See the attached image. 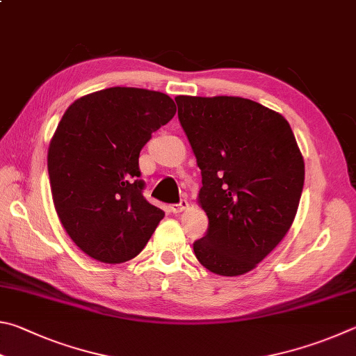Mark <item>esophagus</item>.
Wrapping results in <instances>:
<instances>
[{"mask_svg": "<svg viewBox=\"0 0 356 356\" xmlns=\"http://www.w3.org/2000/svg\"><path fill=\"white\" fill-rule=\"evenodd\" d=\"M189 208V203H188V200H181L179 203H173V204H170V211L173 214H179V213H183L184 209H188Z\"/></svg>", "mask_w": 356, "mask_h": 356, "instance_id": "34e87169", "label": "esophagus"}]
</instances>
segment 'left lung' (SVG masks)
<instances>
[{
    "label": "left lung",
    "mask_w": 356,
    "mask_h": 356,
    "mask_svg": "<svg viewBox=\"0 0 356 356\" xmlns=\"http://www.w3.org/2000/svg\"><path fill=\"white\" fill-rule=\"evenodd\" d=\"M202 170L198 202L209 219L194 242L208 270L238 277L261 263L294 222L305 164L286 118L241 97L175 98Z\"/></svg>",
    "instance_id": "left-lung-1"
}]
</instances>
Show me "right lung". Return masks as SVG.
Instances as JSON below:
<instances>
[{
    "mask_svg": "<svg viewBox=\"0 0 356 356\" xmlns=\"http://www.w3.org/2000/svg\"><path fill=\"white\" fill-rule=\"evenodd\" d=\"M175 112L165 93L109 87L62 115L48 148L49 184L60 223L90 258L133 259L164 217L142 194L139 154Z\"/></svg>",
    "mask_w": 356,
    "mask_h": 356,
    "instance_id": "add662e5",
    "label": "right lung"
}]
</instances>
